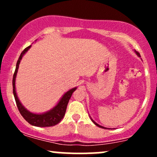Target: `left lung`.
Segmentation results:
<instances>
[{
	"instance_id": "1",
	"label": "left lung",
	"mask_w": 157,
	"mask_h": 157,
	"mask_svg": "<svg viewBox=\"0 0 157 157\" xmlns=\"http://www.w3.org/2000/svg\"><path fill=\"white\" fill-rule=\"evenodd\" d=\"M135 52H136V51H135ZM136 55H137L138 56H139V57H140V53H139V52H136ZM91 121H92L93 122H94V123L95 124V125H96L97 126H98V127H100V128H105V127H102V126H101V125H98V124H97V122H95L94 121V120H92V119H91Z\"/></svg>"
}]
</instances>
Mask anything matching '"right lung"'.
Masks as SVG:
<instances>
[{"mask_svg": "<svg viewBox=\"0 0 157 157\" xmlns=\"http://www.w3.org/2000/svg\"><path fill=\"white\" fill-rule=\"evenodd\" d=\"M31 46H28L25 48L23 51L21 52V55H20L18 60H17V64H16V68L15 73L13 75V80H12V86H13V94L14 97H15L16 104H17V109H18L20 113L22 115V117L29 124L32 125L37 126V127H50V126H54L61 121L63 118L65 113H66V108L69 101L70 98H71V95L74 91L77 89V87L74 88V89H70L67 92L65 93L62 98L59 101L58 103L56 105L53 109L47 111V112L44 113H34L29 111L26 109L20 102L18 97L17 96L15 90V78L16 75H17V70H18L19 64L21 63V59H22L23 56L24 54L29 49Z\"/></svg>", "mask_w": 157, "mask_h": 157, "instance_id": "add662e5", "label": "right lung"}]
</instances>
